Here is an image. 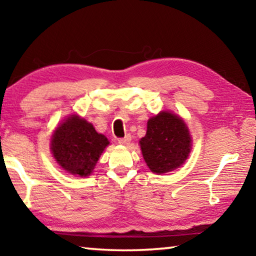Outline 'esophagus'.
<instances>
[{
    "instance_id": "1",
    "label": "esophagus",
    "mask_w": 256,
    "mask_h": 256,
    "mask_svg": "<svg viewBox=\"0 0 256 256\" xmlns=\"http://www.w3.org/2000/svg\"><path fill=\"white\" fill-rule=\"evenodd\" d=\"M118 141L120 144H128V142L131 141V136H130V134H126V136H125L124 138H120Z\"/></svg>"
}]
</instances>
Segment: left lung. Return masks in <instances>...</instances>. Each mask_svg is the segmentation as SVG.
<instances>
[{"label": "left lung", "mask_w": 256, "mask_h": 256, "mask_svg": "<svg viewBox=\"0 0 256 256\" xmlns=\"http://www.w3.org/2000/svg\"><path fill=\"white\" fill-rule=\"evenodd\" d=\"M142 154L151 172L164 174L178 168L188 157L190 136L183 120L162 112L148 120L140 141Z\"/></svg>", "instance_id": "8db88e82"}]
</instances>
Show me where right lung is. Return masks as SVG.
<instances>
[{
    "instance_id": "right-lung-1",
    "label": "right lung",
    "mask_w": 256,
    "mask_h": 256,
    "mask_svg": "<svg viewBox=\"0 0 256 256\" xmlns=\"http://www.w3.org/2000/svg\"><path fill=\"white\" fill-rule=\"evenodd\" d=\"M107 138L96 132L92 123L72 115L55 130L52 136V154L64 170L86 177L96 166Z\"/></svg>"
}]
</instances>
